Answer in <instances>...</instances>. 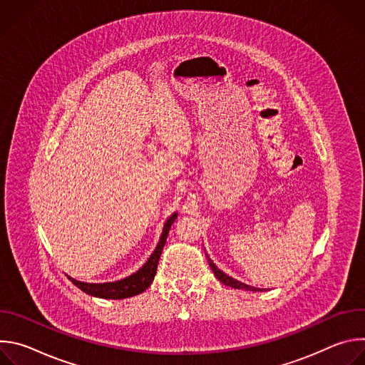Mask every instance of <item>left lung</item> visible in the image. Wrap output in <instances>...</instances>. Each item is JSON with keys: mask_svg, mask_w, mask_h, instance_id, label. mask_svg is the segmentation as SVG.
Masks as SVG:
<instances>
[{"mask_svg": "<svg viewBox=\"0 0 365 365\" xmlns=\"http://www.w3.org/2000/svg\"><path fill=\"white\" fill-rule=\"evenodd\" d=\"M206 258H207V263H210V267L212 269L215 277H217L221 283H224V284H227V286H230V287H234V289H244V290H251V292H258V290H259L258 287L244 284V283H241V282H238V280H235V279L227 276L224 272H221V270L212 263V259H211L210 257H206ZM259 292H262V290H259Z\"/></svg>", "mask_w": 365, "mask_h": 365, "instance_id": "8db88e82", "label": "left lung"}]
</instances>
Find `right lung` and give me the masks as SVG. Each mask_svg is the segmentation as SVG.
I'll list each match as a JSON object with an SVG mask.
<instances>
[{"instance_id":"1","label":"right lung","mask_w":365,"mask_h":365,"mask_svg":"<svg viewBox=\"0 0 365 365\" xmlns=\"http://www.w3.org/2000/svg\"><path fill=\"white\" fill-rule=\"evenodd\" d=\"M176 218H178V214H173L168 220L158 247H155L154 252L147 259V263L133 276L125 277L118 282H113V283H83V282H78L72 277H69V280L76 287H79L82 292H85L86 294L101 297V299H125V297H131V296H135V294L144 292L151 284L154 274H155V272H158L160 254L166 244L169 230Z\"/></svg>"}]
</instances>
